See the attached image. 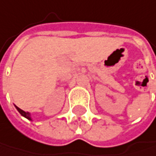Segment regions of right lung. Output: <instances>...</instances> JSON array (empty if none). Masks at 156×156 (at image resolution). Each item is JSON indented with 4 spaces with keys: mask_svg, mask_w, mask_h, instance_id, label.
<instances>
[{
    "mask_svg": "<svg viewBox=\"0 0 156 156\" xmlns=\"http://www.w3.org/2000/svg\"><path fill=\"white\" fill-rule=\"evenodd\" d=\"M15 107H16V109L18 111V112L22 115V116H24L25 118H27V119H29V120H30V121H32V119H31V116H30V112H24L23 110H21V109H19L17 106H16L15 105Z\"/></svg>",
    "mask_w": 156,
    "mask_h": 156,
    "instance_id": "obj_1",
    "label": "right lung"
}]
</instances>
